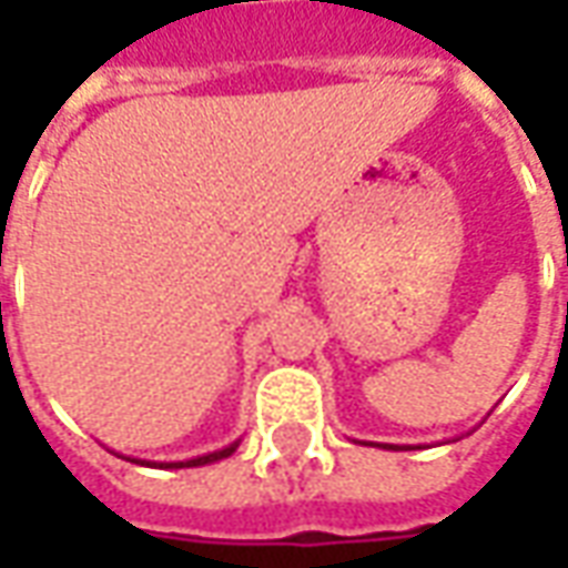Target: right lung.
Returning a JSON list of instances; mask_svg holds the SVG:
<instances>
[{"label":"right lung","mask_w":568,"mask_h":568,"mask_svg":"<svg viewBox=\"0 0 568 568\" xmlns=\"http://www.w3.org/2000/svg\"><path fill=\"white\" fill-rule=\"evenodd\" d=\"M234 450H236V444H231V447L210 453V456H197V459H187V463H166L161 465V468H191V465H206V463H215V459H224V456H231Z\"/></svg>","instance_id":"right-lung-1"}]
</instances>
